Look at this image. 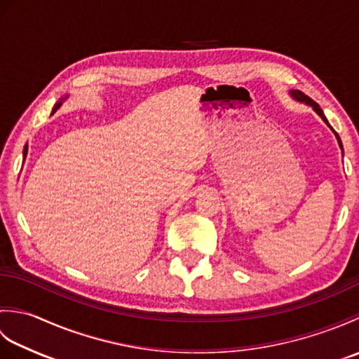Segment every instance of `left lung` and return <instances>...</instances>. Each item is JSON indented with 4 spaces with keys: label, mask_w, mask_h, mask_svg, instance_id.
<instances>
[{
    "label": "left lung",
    "mask_w": 359,
    "mask_h": 359,
    "mask_svg": "<svg viewBox=\"0 0 359 359\" xmlns=\"http://www.w3.org/2000/svg\"><path fill=\"white\" fill-rule=\"evenodd\" d=\"M290 94H292V97L294 98V100H297V102H302V103H306V104H309V106H311V108H313V111L318 114L319 117H321L327 125H329V121H327V118H325V116H324V112H323V109L319 108V104L316 103V102H313L311 100V98L309 97V95H306L304 93H301V90H290ZM329 128L332 129L333 131V128L329 125ZM334 133V131H333ZM334 135H337V139H338V143H339V147H341V149H342V143H341V139H339V135L334 133Z\"/></svg>",
    "instance_id": "8db88e82"
}]
</instances>
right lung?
<instances>
[{
	"label": "right lung",
	"instance_id": "1",
	"mask_svg": "<svg viewBox=\"0 0 359 359\" xmlns=\"http://www.w3.org/2000/svg\"><path fill=\"white\" fill-rule=\"evenodd\" d=\"M60 104H62V103H57L55 106H53V111H52V114H53V112H55V111H57V109L60 108ZM26 152H27V147H25V156H26Z\"/></svg>",
	"mask_w": 359,
	"mask_h": 359
}]
</instances>
